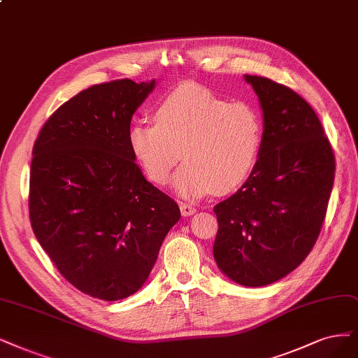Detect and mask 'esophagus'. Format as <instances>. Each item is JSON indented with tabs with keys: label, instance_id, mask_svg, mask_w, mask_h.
I'll return each instance as SVG.
<instances>
[{
	"label": "esophagus",
	"instance_id": "1",
	"mask_svg": "<svg viewBox=\"0 0 358 358\" xmlns=\"http://www.w3.org/2000/svg\"><path fill=\"white\" fill-rule=\"evenodd\" d=\"M180 209H181L182 217H190V215H193L196 213V208L193 205H190V203H181Z\"/></svg>",
	"mask_w": 358,
	"mask_h": 358
}]
</instances>
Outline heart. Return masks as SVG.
<instances>
[{
    "label": "heart",
    "instance_id": "obj_1",
    "mask_svg": "<svg viewBox=\"0 0 358 358\" xmlns=\"http://www.w3.org/2000/svg\"><path fill=\"white\" fill-rule=\"evenodd\" d=\"M262 140V117L252 104L230 103L197 84L169 92L155 122L137 121L128 129L132 155L156 184L169 180L182 156L172 189L187 199L241 187L258 165Z\"/></svg>",
    "mask_w": 358,
    "mask_h": 358
}]
</instances>
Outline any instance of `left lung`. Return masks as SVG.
<instances>
[{
  "label": "left lung",
  "mask_w": 358,
  "mask_h": 358,
  "mask_svg": "<svg viewBox=\"0 0 358 358\" xmlns=\"http://www.w3.org/2000/svg\"><path fill=\"white\" fill-rule=\"evenodd\" d=\"M262 110L264 140L252 176L214 213V258L230 280L271 285L307 258L324 221L335 156L311 106L268 78L245 75Z\"/></svg>",
  "instance_id": "8db88e82"
}]
</instances>
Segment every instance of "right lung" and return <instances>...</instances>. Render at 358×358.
<instances>
[{
    "label": "right lung",
    "mask_w": 358,
    "mask_h": 358,
    "mask_svg": "<svg viewBox=\"0 0 358 358\" xmlns=\"http://www.w3.org/2000/svg\"><path fill=\"white\" fill-rule=\"evenodd\" d=\"M156 85H92L50 116L34 144L29 215L39 245L81 292L124 299L145 283L180 208L144 178L128 144Z\"/></svg>",
    "instance_id": "1"
}]
</instances>
